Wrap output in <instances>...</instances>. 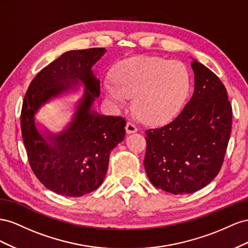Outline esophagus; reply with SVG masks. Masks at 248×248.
Segmentation results:
<instances>
[{
  "mask_svg": "<svg viewBox=\"0 0 248 248\" xmlns=\"http://www.w3.org/2000/svg\"><path fill=\"white\" fill-rule=\"evenodd\" d=\"M137 131H138V129H137L136 124H134L131 123V122L126 123V125H125V132H126V133L131 134V133H135V132H137Z\"/></svg>",
  "mask_w": 248,
  "mask_h": 248,
  "instance_id": "obj_1",
  "label": "esophagus"
}]
</instances>
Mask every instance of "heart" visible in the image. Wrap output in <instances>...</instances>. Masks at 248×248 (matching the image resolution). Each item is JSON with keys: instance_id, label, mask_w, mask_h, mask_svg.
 <instances>
[{"instance_id": "1", "label": "heart", "mask_w": 248, "mask_h": 248, "mask_svg": "<svg viewBox=\"0 0 248 248\" xmlns=\"http://www.w3.org/2000/svg\"><path fill=\"white\" fill-rule=\"evenodd\" d=\"M113 83H105L108 100L117 105L134 97L135 114L147 123H162L173 117L190 91V74L180 62L155 58L128 59L115 68Z\"/></svg>"}]
</instances>
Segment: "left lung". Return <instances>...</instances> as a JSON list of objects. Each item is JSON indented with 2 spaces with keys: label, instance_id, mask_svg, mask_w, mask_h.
<instances>
[{
  "label": "left lung",
  "instance_id": "8db88e82",
  "mask_svg": "<svg viewBox=\"0 0 248 248\" xmlns=\"http://www.w3.org/2000/svg\"><path fill=\"white\" fill-rule=\"evenodd\" d=\"M194 93L172 122L145 131L144 167L153 185L172 194L207 186L220 171L232 130V105L219 78L191 62Z\"/></svg>",
  "mask_w": 248,
  "mask_h": 248
}]
</instances>
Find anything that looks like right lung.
<instances>
[{"label":"right lung","instance_id":"add662e5","mask_svg":"<svg viewBox=\"0 0 248 248\" xmlns=\"http://www.w3.org/2000/svg\"><path fill=\"white\" fill-rule=\"evenodd\" d=\"M104 47L62 54L35 76L28 87L20 113V128L28 161L42 185L53 192L80 197L102 185L111 151L125 135V119L91 111L100 95V81L91 67L105 54ZM81 80L87 89L70 128L54 137L51 147L34 126L32 115L51 96Z\"/></svg>","mask_w":248,"mask_h":248}]
</instances>
